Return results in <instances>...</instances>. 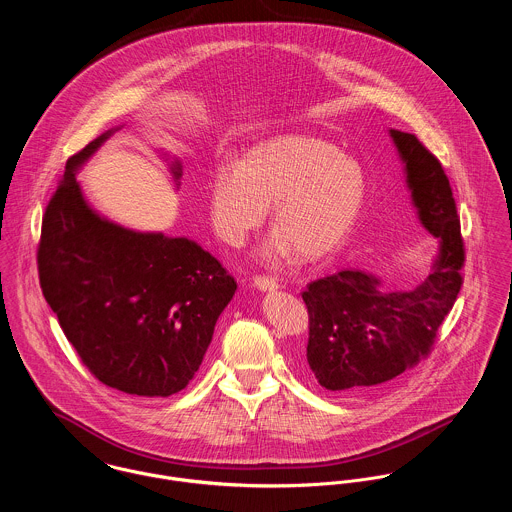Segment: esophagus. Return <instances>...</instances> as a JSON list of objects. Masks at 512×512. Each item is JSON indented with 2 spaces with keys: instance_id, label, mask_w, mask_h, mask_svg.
I'll use <instances>...</instances> for the list:
<instances>
[{
  "instance_id": "34e87169",
  "label": "esophagus",
  "mask_w": 512,
  "mask_h": 512,
  "mask_svg": "<svg viewBox=\"0 0 512 512\" xmlns=\"http://www.w3.org/2000/svg\"><path fill=\"white\" fill-rule=\"evenodd\" d=\"M253 286L257 288V290H261V292H271V290H277L279 288V283L275 281V279H269V277H255L253 279Z\"/></svg>"
}]
</instances>
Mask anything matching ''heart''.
<instances>
[{
  "mask_svg": "<svg viewBox=\"0 0 512 512\" xmlns=\"http://www.w3.org/2000/svg\"><path fill=\"white\" fill-rule=\"evenodd\" d=\"M365 200L361 163L310 135H281L255 145L241 163H220L208 196L212 226L233 247L265 222L273 204L279 228L259 249L267 263L298 251L306 261L330 257L357 224Z\"/></svg>",
  "mask_w": 512,
  "mask_h": 512,
  "instance_id": "b5f03b06",
  "label": "heart"
}]
</instances>
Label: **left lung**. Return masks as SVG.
<instances>
[{"instance_id":"left-lung-1","label":"left lung","mask_w":512,"mask_h":512,"mask_svg":"<svg viewBox=\"0 0 512 512\" xmlns=\"http://www.w3.org/2000/svg\"><path fill=\"white\" fill-rule=\"evenodd\" d=\"M389 135L416 218L438 239V253L424 281L408 290H389L361 269L306 286L308 367L334 393H365L412 367L430 351L461 288L463 241L450 180L412 133L389 129Z\"/></svg>"}]
</instances>
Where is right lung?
<instances>
[{"instance_id": "obj_1", "label": "right lung", "mask_w": 512, "mask_h": 512, "mask_svg": "<svg viewBox=\"0 0 512 512\" xmlns=\"http://www.w3.org/2000/svg\"><path fill=\"white\" fill-rule=\"evenodd\" d=\"M114 127L68 159L43 216L39 279L84 365L133 397H171L198 371L237 284L194 239L115 224L84 196L78 172ZM176 190L182 163L157 149Z\"/></svg>"}]
</instances>
